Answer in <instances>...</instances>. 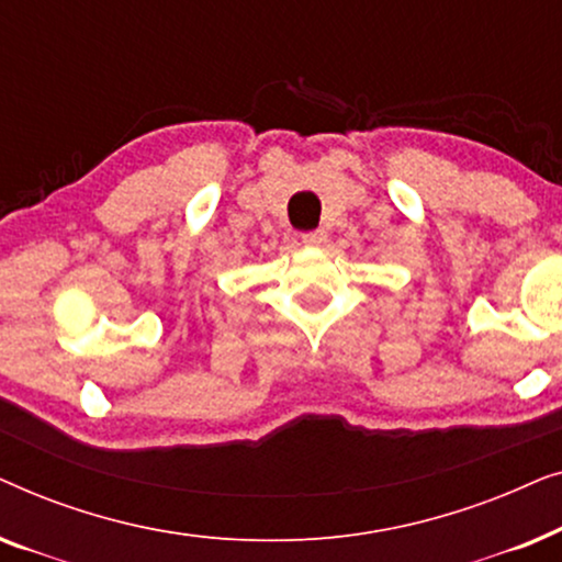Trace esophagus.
Masks as SVG:
<instances>
[{
    "instance_id": "esophagus-1",
    "label": "esophagus",
    "mask_w": 562,
    "mask_h": 562,
    "mask_svg": "<svg viewBox=\"0 0 562 562\" xmlns=\"http://www.w3.org/2000/svg\"><path fill=\"white\" fill-rule=\"evenodd\" d=\"M325 240H327L325 229H312V233L302 235V243L310 245V248H319V245H325Z\"/></svg>"
}]
</instances>
